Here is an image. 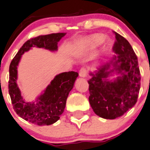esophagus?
<instances>
[{
    "mask_svg": "<svg viewBox=\"0 0 150 150\" xmlns=\"http://www.w3.org/2000/svg\"><path fill=\"white\" fill-rule=\"evenodd\" d=\"M79 75L80 78H86L87 76V70L85 67H82L80 70Z\"/></svg>",
    "mask_w": 150,
    "mask_h": 150,
    "instance_id": "34e87169",
    "label": "esophagus"
}]
</instances>
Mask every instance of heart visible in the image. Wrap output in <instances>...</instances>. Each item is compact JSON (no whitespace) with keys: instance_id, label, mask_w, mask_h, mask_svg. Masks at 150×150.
Wrapping results in <instances>:
<instances>
[{"instance_id":"1","label":"heart","mask_w":150,"mask_h":150,"mask_svg":"<svg viewBox=\"0 0 150 150\" xmlns=\"http://www.w3.org/2000/svg\"><path fill=\"white\" fill-rule=\"evenodd\" d=\"M105 36L102 34H96L91 35L87 39V44L91 48H96L101 45L105 41Z\"/></svg>"}]
</instances>
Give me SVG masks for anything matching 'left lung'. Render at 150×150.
I'll use <instances>...</instances> for the list:
<instances>
[{
    "label": "left lung",
    "instance_id": "1",
    "mask_svg": "<svg viewBox=\"0 0 150 150\" xmlns=\"http://www.w3.org/2000/svg\"><path fill=\"white\" fill-rule=\"evenodd\" d=\"M113 50L116 55L109 62L90 72L89 102L96 115L105 119L121 116L137 103L140 90L138 59L129 42L115 32ZM116 74V79L110 76Z\"/></svg>",
    "mask_w": 150,
    "mask_h": 150
}]
</instances>
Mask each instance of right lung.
<instances>
[{"instance_id": "1", "label": "right lung", "mask_w": 150, "mask_h": 150, "mask_svg": "<svg viewBox=\"0 0 150 150\" xmlns=\"http://www.w3.org/2000/svg\"><path fill=\"white\" fill-rule=\"evenodd\" d=\"M66 33L39 36L25 42L13 59L9 67L8 92L14 111L24 120L39 126L51 125L57 121L64 112L67 96L78 76L77 72L70 71L58 74L34 101L23 98L17 84L18 65L22 55L32 47L57 51V44Z\"/></svg>"}]
</instances>
